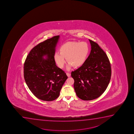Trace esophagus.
<instances>
[{
	"instance_id": "1",
	"label": "esophagus",
	"mask_w": 134,
	"mask_h": 134,
	"mask_svg": "<svg viewBox=\"0 0 134 134\" xmlns=\"http://www.w3.org/2000/svg\"><path fill=\"white\" fill-rule=\"evenodd\" d=\"M66 75H67V76H68V77H70V74L69 73V72H66Z\"/></svg>"
}]
</instances>
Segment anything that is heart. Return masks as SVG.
I'll list each match as a JSON object with an SVG mask.
<instances>
[{
    "mask_svg": "<svg viewBox=\"0 0 134 134\" xmlns=\"http://www.w3.org/2000/svg\"><path fill=\"white\" fill-rule=\"evenodd\" d=\"M89 51V46L85 42H68L60 47V52H55L54 59L59 68H63L65 66V58L69 63L68 69L72 66L78 68L86 62Z\"/></svg>",
    "mask_w": 134,
    "mask_h": 134,
    "instance_id": "1",
    "label": "heart"
}]
</instances>
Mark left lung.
I'll use <instances>...</instances> for the list:
<instances>
[{"label":"left lung","instance_id":"1","mask_svg":"<svg viewBox=\"0 0 134 134\" xmlns=\"http://www.w3.org/2000/svg\"><path fill=\"white\" fill-rule=\"evenodd\" d=\"M89 41L91 50L86 62L71 72L76 94L84 100L100 96L108 86L111 76V64L105 52L96 42Z\"/></svg>","mask_w":134,"mask_h":134}]
</instances>
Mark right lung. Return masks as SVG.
I'll return each instance as SVG.
<instances>
[{"mask_svg":"<svg viewBox=\"0 0 134 134\" xmlns=\"http://www.w3.org/2000/svg\"><path fill=\"white\" fill-rule=\"evenodd\" d=\"M59 35L53 37L35 46L24 64V77L29 89L42 100L50 101L58 97L68 78L66 73L55 65V47ZM47 55L46 59L43 57Z\"/></svg>","mask_w":134,"mask_h":134,"instance_id":"1","label":"right lung"}]
</instances>
